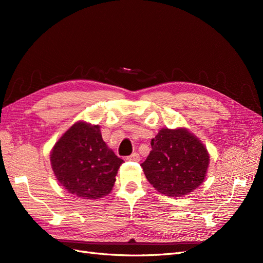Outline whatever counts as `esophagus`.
Returning a JSON list of instances; mask_svg holds the SVG:
<instances>
[{"instance_id":"esophagus-1","label":"esophagus","mask_w":263,"mask_h":263,"mask_svg":"<svg viewBox=\"0 0 263 263\" xmlns=\"http://www.w3.org/2000/svg\"><path fill=\"white\" fill-rule=\"evenodd\" d=\"M126 160H128V161H136V162H138L139 160H140V156H139V154L138 153H134L133 155H130V156H128L126 158Z\"/></svg>"}]
</instances>
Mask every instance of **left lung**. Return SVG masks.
Segmentation results:
<instances>
[{
  "label": "left lung",
  "instance_id": "8db88e82",
  "mask_svg": "<svg viewBox=\"0 0 263 263\" xmlns=\"http://www.w3.org/2000/svg\"><path fill=\"white\" fill-rule=\"evenodd\" d=\"M140 165L149 183L166 196H183L200 186L210 162L208 150L186 129L162 128L151 139Z\"/></svg>",
  "mask_w": 263,
  "mask_h": 263
}]
</instances>
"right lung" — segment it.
I'll return each mask as SVG.
<instances>
[{"instance_id":"right-lung-1","label":"right lung","mask_w":263,"mask_h":263,"mask_svg":"<svg viewBox=\"0 0 263 263\" xmlns=\"http://www.w3.org/2000/svg\"><path fill=\"white\" fill-rule=\"evenodd\" d=\"M55 178L69 193L81 198L107 195L124 162L103 141L100 126L79 122L63 134L51 151Z\"/></svg>"}]
</instances>
